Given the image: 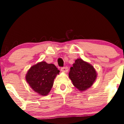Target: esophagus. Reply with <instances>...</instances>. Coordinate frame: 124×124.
Here are the masks:
<instances>
[{"mask_svg":"<svg viewBox=\"0 0 124 124\" xmlns=\"http://www.w3.org/2000/svg\"><path fill=\"white\" fill-rule=\"evenodd\" d=\"M61 71H62V72H68V68L67 67H62V68H61Z\"/></svg>","mask_w":124,"mask_h":124,"instance_id":"obj_1","label":"esophagus"}]
</instances>
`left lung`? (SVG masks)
<instances>
[{
	"instance_id": "left-lung-1",
	"label": "left lung",
	"mask_w": 124,
	"mask_h": 124,
	"mask_svg": "<svg viewBox=\"0 0 124 124\" xmlns=\"http://www.w3.org/2000/svg\"><path fill=\"white\" fill-rule=\"evenodd\" d=\"M97 73L94 67L80 58L77 59L70 68L69 77L80 91H85L94 83Z\"/></svg>"
}]
</instances>
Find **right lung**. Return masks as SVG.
Here are the masks:
<instances>
[{
    "label": "right lung",
    "instance_id": "1",
    "mask_svg": "<svg viewBox=\"0 0 124 124\" xmlns=\"http://www.w3.org/2000/svg\"><path fill=\"white\" fill-rule=\"evenodd\" d=\"M59 72L54 64L42 61L28 70L26 74V82L33 91L40 95L46 96L52 89L54 78Z\"/></svg>",
    "mask_w": 124,
    "mask_h": 124
}]
</instances>
